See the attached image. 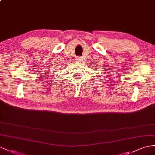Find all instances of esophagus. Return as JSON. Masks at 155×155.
<instances>
[{
    "mask_svg": "<svg viewBox=\"0 0 155 155\" xmlns=\"http://www.w3.org/2000/svg\"><path fill=\"white\" fill-rule=\"evenodd\" d=\"M77 61H81L82 60V58L81 57H79V56L77 57Z\"/></svg>",
    "mask_w": 155,
    "mask_h": 155,
    "instance_id": "esophagus-1",
    "label": "esophagus"
}]
</instances>
